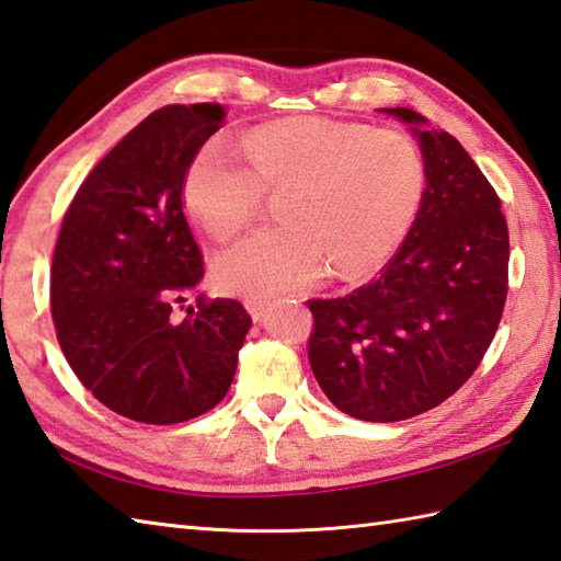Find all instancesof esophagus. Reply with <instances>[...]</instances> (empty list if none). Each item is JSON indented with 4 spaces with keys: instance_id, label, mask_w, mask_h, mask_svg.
Listing matches in <instances>:
<instances>
[{
    "instance_id": "1",
    "label": "esophagus",
    "mask_w": 561,
    "mask_h": 561,
    "mask_svg": "<svg viewBox=\"0 0 561 561\" xmlns=\"http://www.w3.org/2000/svg\"><path fill=\"white\" fill-rule=\"evenodd\" d=\"M244 305H247V310H249V314H251V319H254V322H259V319L264 317V312H266V300H261V297H249Z\"/></svg>"
}]
</instances>
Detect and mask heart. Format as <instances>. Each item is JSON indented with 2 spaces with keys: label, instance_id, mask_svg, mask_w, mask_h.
<instances>
[{
  "label": "heart",
  "instance_id": "1",
  "mask_svg": "<svg viewBox=\"0 0 561 561\" xmlns=\"http://www.w3.org/2000/svg\"><path fill=\"white\" fill-rule=\"evenodd\" d=\"M244 156L213 140L184 181L191 215L217 242L244 232L266 191L290 188L288 225L268 227L222 251L215 280L225 293L271 297L302 290L324 276L380 266L402 244L426 193V159L402 130L365 123L300 121L251 130Z\"/></svg>",
  "mask_w": 561,
  "mask_h": 561
}]
</instances>
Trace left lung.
I'll list each match as a JSON object with an SVG mask.
<instances>
[{
  "label": "left lung",
  "instance_id": "8db88e82",
  "mask_svg": "<svg viewBox=\"0 0 561 561\" xmlns=\"http://www.w3.org/2000/svg\"><path fill=\"white\" fill-rule=\"evenodd\" d=\"M426 123L411 108H390ZM426 193L377 280L310 300L312 373L344 414L392 424L438 407L470 380L508 295V225L494 186L453 135L414 128Z\"/></svg>",
  "mask_w": 561,
  "mask_h": 561
}]
</instances>
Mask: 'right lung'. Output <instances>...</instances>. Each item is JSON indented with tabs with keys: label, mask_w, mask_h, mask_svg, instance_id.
<instances>
[{
	"label": "right lung",
	"mask_w": 561,
	"mask_h": 561,
	"mask_svg": "<svg viewBox=\"0 0 561 561\" xmlns=\"http://www.w3.org/2000/svg\"><path fill=\"white\" fill-rule=\"evenodd\" d=\"M225 116L220 104H171L137 123L77 188L55 244L57 344L101 404L142 424L220 402L251 327L230 297L184 307L205 271L184 181Z\"/></svg>",
	"instance_id": "right-lung-1"
}]
</instances>
